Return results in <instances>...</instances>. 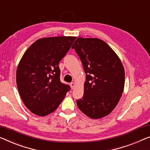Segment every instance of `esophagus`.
I'll return each instance as SVG.
<instances>
[{
  "label": "esophagus",
  "instance_id": "obj_1",
  "mask_svg": "<svg viewBox=\"0 0 150 150\" xmlns=\"http://www.w3.org/2000/svg\"><path fill=\"white\" fill-rule=\"evenodd\" d=\"M70 86H71V89H74V88H75V83H74V82H71V83H70Z\"/></svg>",
  "mask_w": 150,
  "mask_h": 150
}]
</instances>
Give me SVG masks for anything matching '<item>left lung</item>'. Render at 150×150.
<instances>
[{"label": "left lung", "instance_id": "left-lung-1", "mask_svg": "<svg viewBox=\"0 0 150 150\" xmlns=\"http://www.w3.org/2000/svg\"><path fill=\"white\" fill-rule=\"evenodd\" d=\"M82 62L86 82L78 108L91 118L109 115L117 106L125 86V71L119 58L106 42L98 38H78L73 43Z\"/></svg>", "mask_w": 150, "mask_h": 150}]
</instances>
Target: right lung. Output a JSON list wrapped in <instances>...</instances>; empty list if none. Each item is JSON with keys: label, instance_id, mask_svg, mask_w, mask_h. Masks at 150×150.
<instances>
[{"label": "right lung", "instance_id": "add662e5", "mask_svg": "<svg viewBox=\"0 0 150 150\" xmlns=\"http://www.w3.org/2000/svg\"><path fill=\"white\" fill-rule=\"evenodd\" d=\"M76 37L38 40L30 46L17 69L18 90L27 108L40 117L54 111L70 90L60 80L59 64Z\"/></svg>", "mask_w": 150, "mask_h": 150}]
</instances>
